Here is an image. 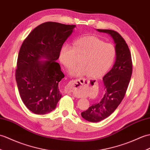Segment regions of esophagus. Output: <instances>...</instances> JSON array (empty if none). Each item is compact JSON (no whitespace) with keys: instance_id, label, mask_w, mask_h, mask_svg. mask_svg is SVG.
<instances>
[{"instance_id":"1","label":"esophagus","mask_w":150,"mask_h":150,"mask_svg":"<svg viewBox=\"0 0 150 150\" xmlns=\"http://www.w3.org/2000/svg\"><path fill=\"white\" fill-rule=\"evenodd\" d=\"M89 81L84 79H79L74 80L68 83V93H73L75 96L76 91L83 85H88Z\"/></svg>"}]
</instances>
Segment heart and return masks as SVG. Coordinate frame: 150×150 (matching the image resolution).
Segmentation results:
<instances>
[{
	"label": "heart",
	"instance_id": "1",
	"mask_svg": "<svg viewBox=\"0 0 150 150\" xmlns=\"http://www.w3.org/2000/svg\"><path fill=\"white\" fill-rule=\"evenodd\" d=\"M76 56H81V64L73 68L69 74L78 76L87 74L92 78L103 76L112 66L116 49L112 44L104 43L95 36H83L73 41L72 47L64 44L59 50V58L66 68L76 64Z\"/></svg>",
	"mask_w": 150,
	"mask_h": 150
}]
</instances>
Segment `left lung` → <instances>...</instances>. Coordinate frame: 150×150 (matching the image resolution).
Instances as JSON below:
<instances>
[{"mask_svg":"<svg viewBox=\"0 0 150 150\" xmlns=\"http://www.w3.org/2000/svg\"><path fill=\"white\" fill-rule=\"evenodd\" d=\"M110 34L116 45V61L112 69L103 77L105 94L99 102L93 104L81 113L90 122H99L109 117L123 100L132 74L131 54L126 41L116 31L97 29Z\"/></svg>","mask_w":150,"mask_h":150,"instance_id":"obj_1","label":"left lung"}]
</instances>
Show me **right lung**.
<instances>
[{
	"label": "right lung",
	"mask_w": 150,
	"mask_h": 150,
	"mask_svg": "<svg viewBox=\"0 0 150 150\" xmlns=\"http://www.w3.org/2000/svg\"><path fill=\"white\" fill-rule=\"evenodd\" d=\"M75 27L53 22L41 23L20 47L16 81L22 102L34 114L52 112L61 98L59 83L64 75L56 60L61 47Z\"/></svg>",
	"instance_id": "1"
}]
</instances>
